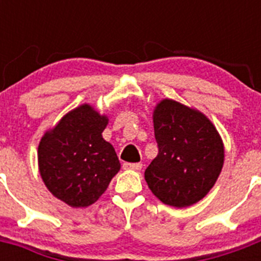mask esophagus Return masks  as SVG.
Wrapping results in <instances>:
<instances>
[{"mask_svg":"<svg viewBox=\"0 0 261 261\" xmlns=\"http://www.w3.org/2000/svg\"><path fill=\"white\" fill-rule=\"evenodd\" d=\"M123 167L125 170H135V171H140L142 168V163H124Z\"/></svg>","mask_w":261,"mask_h":261,"instance_id":"1","label":"esophagus"}]
</instances>
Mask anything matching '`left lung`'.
<instances>
[{
  "label": "left lung",
  "mask_w": 261,
  "mask_h": 261,
  "mask_svg": "<svg viewBox=\"0 0 261 261\" xmlns=\"http://www.w3.org/2000/svg\"><path fill=\"white\" fill-rule=\"evenodd\" d=\"M158 155L145 170L147 186L163 204L187 208L213 188L225 161L220 133L196 108L162 99L153 111Z\"/></svg>",
  "instance_id": "8db88e82"
}]
</instances>
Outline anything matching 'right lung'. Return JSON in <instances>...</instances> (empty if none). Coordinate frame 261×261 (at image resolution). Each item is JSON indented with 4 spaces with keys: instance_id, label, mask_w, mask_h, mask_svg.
<instances>
[{
    "instance_id": "1",
    "label": "right lung",
    "mask_w": 261,
    "mask_h": 261,
    "mask_svg": "<svg viewBox=\"0 0 261 261\" xmlns=\"http://www.w3.org/2000/svg\"><path fill=\"white\" fill-rule=\"evenodd\" d=\"M107 124L106 115L85 103L64 115L39 142L41 179L71 208L94 204L119 172L116 151L102 136Z\"/></svg>"
}]
</instances>
